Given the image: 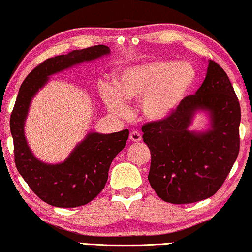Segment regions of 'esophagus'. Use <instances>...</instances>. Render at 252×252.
Wrapping results in <instances>:
<instances>
[{
  "mask_svg": "<svg viewBox=\"0 0 252 252\" xmlns=\"http://www.w3.org/2000/svg\"><path fill=\"white\" fill-rule=\"evenodd\" d=\"M142 139L141 134L138 132V131H132V132L130 133V140L133 141V142H139Z\"/></svg>",
  "mask_w": 252,
  "mask_h": 252,
  "instance_id": "esophagus-1",
  "label": "esophagus"
}]
</instances>
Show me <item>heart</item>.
<instances>
[{"mask_svg":"<svg viewBox=\"0 0 252 252\" xmlns=\"http://www.w3.org/2000/svg\"><path fill=\"white\" fill-rule=\"evenodd\" d=\"M197 82V71L189 62L150 60L116 71L113 84L103 85V100L108 110L126 114V102H139L142 116L150 122L172 118Z\"/></svg>","mask_w":252,"mask_h":252,"instance_id":"heart-1","label":"heart"}]
</instances>
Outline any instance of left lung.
<instances>
[{"label": "left lung", "mask_w": 252, "mask_h": 252, "mask_svg": "<svg viewBox=\"0 0 252 252\" xmlns=\"http://www.w3.org/2000/svg\"><path fill=\"white\" fill-rule=\"evenodd\" d=\"M209 118L206 129H190L197 114ZM239 99L225 71L208 60L207 74L196 94L164 122L142 126L152 154L148 181L164 201L191 204L216 193L240 148Z\"/></svg>", "instance_id": "8db88e82"}]
</instances>
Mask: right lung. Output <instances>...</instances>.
<instances>
[{"label": "right lung", "mask_w": 252, "mask_h": 252, "mask_svg": "<svg viewBox=\"0 0 252 252\" xmlns=\"http://www.w3.org/2000/svg\"><path fill=\"white\" fill-rule=\"evenodd\" d=\"M110 54V47L96 45L47 59L26 77L19 89L10 119L16 166L30 189L48 205L73 208L97 197L107 181L112 160L125 148L129 130L113 133L89 131L63 162L45 163L33 155L26 138L30 105L51 76Z\"/></svg>", "instance_id": "obj_1"}]
</instances>
